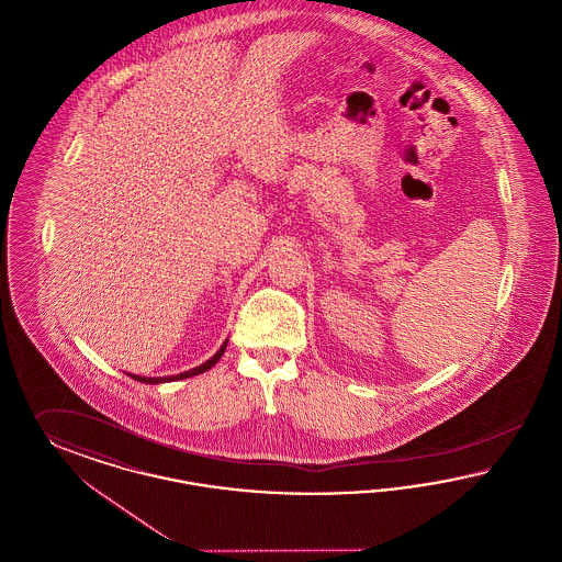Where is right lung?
I'll list each match as a JSON object with an SVG mask.
<instances>
[{
  "instance_id": "1",
  "label": "right lung",
  "mask_w": 562,
  "mask_h": 562,
  "mask_svg": "<svg viewBox=\"0 0 562 562\" xmlns=\"http://www.w3.org/2000/svg\"><path fill=\"white\" fill-rule=\"evenodd\" d=\"M225 347H227V338H225L224 345L220 347V351L211 358V360L204 361L201 366H196V368H192V370H188V372H181V374H176V376H165V379H148V376H135V374H130L127 372V376H132L134 381L139 382H148V384H155V382H167V381H181V379H190V376H196V374H202V372H206V370H211L217 361L222 360V356H224Z\"/></svg>"
}]
</instances>
